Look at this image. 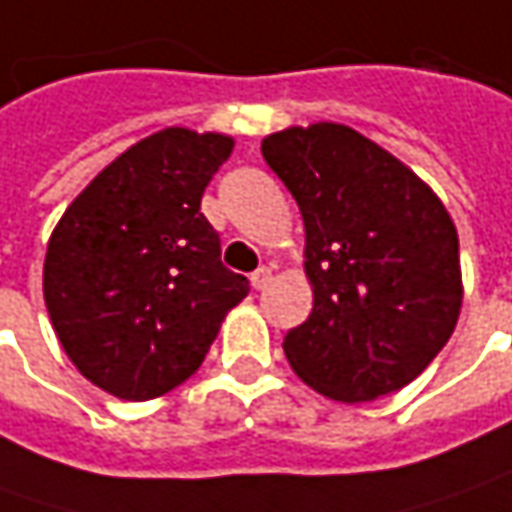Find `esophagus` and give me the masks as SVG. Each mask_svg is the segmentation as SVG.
I'll return each mask as SVG.
<instances>
[{"label":"esophagus","mask_w":512,"mask_h":512,"mask_svg":"<svg viewBox=\"0 0 512 512\" xmlns=\"http://www.w3.org/2000/svg\"><path fill=\"white\" fill-rule=\"evenodd\" d=\"M270 282H273V270H270V267H259V270L250 276V285L256 287V290H265Z\"/></svg>","instance_id":"esophagus-1"}]
</instances>
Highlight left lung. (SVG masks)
Returning <instances> with one entry per match:
<instances>
[{"label":"left lung","mask_w":512,"mask_h":512,"mask_svg":"<svg viewBox=\"0 0 512 512\" xmlns=\"http://www.w3.org/2000/svg\"><path fill=\"white\" fill-rule=\"evenodd\" d=\"M305 222L313 310L285 336L293 373L333 402H373L436 359L464 299L459 233L433 187L359 130L313 122L262 139Z\"/></svg>","instance_id":"obj_1"}]
</instances>
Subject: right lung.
Listing matches in <instances>:
<instances>
[{
	"instance_id": "right-lung-1",
	"label": "right lung",
	"mask_w": 512,
	"mask_h": 512,
	"mask_svg": "<svg viewBox=\"0 0 512 512\" xmlns=\"http://www.w3.org/2000/svg\"><path fill=\"white\" fill-rule=\"evenodd\" d=\"M233 136L165 128L102 168L48 239L42 293L73 367L116 399L187 382L247 279L222 265L202 193Z\"/></svg>"
}]
</instances>
